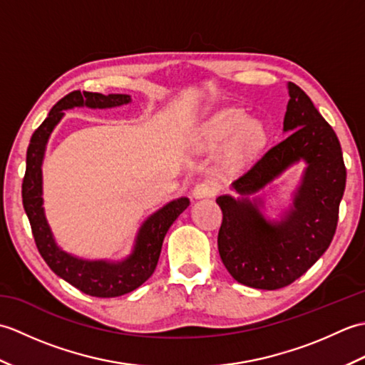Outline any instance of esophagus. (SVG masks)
<instances>
[{
  "label": "esophagus",
  "mask_w": 365,
  "mask_h": 365,
  "mask_svg": "<svg viewBox=\"0 0 365 365\" xmlns=\"http://www.w3.org/2000/svg\"><path fill=\"white\" fill-rule=\"evenodd\" d=\"M216 192H218V185L212 180L199 182L195 187V190H192V195H195V197H197V199L215 196Z\"/></svg>",
  "instance_id": "1"
}]
</instances>
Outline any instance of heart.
<instances>
[{"label": "heart", "instance_id": "1", "mask_svg": "<svg viewBox=\"0 0 365 365\" xmlns=\"http://www.w3.org/2000/svg\"><path fill=\"white\" fill-rule=\"evenodd\" d=\"M247 115L242 110H224L208 120L200 130V143L208 147L218 145L237 133L234 153L243 155L255 149L265 136L259 122H246Z\"/></svg>", "mask_w": 365, "mask_h": 365}]
</instances>
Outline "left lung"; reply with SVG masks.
Masks as SVG:
<instances>
[{
  "label": "left lung",
  "instance_id": "left-lung-1",
  "mask_svg": "<svg viewBox=\"0 0 365 365\" xmlns=\"http://www.w3.org/2000/svg\"><path fill=\"white\" fill-rule=\"evenodd\" d=\"M289 105L281 143L262 155L234 182L242 195H254L273 178L304 160L307 168L281 222H268L260 202L220 196L222 222L218 250L224 267L237 282L260 290L290 285L311 268L334 238L346 169L337 135L294 83H289Z\"/></svg>",
  "mask_w": 365,
  "mask_h": 365
}]
</instances>
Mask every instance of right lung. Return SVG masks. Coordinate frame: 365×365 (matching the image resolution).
<instances>
[{"label":"right lung","instance_id":"1","mask_svg":"<svg viewBox=\"0 0 365 365\" xmlns=\"http://www.w3.org/2000/svg\"><path fill=\"white\" fill-rule=\"evenodd\" d=\"M128 102L130 96L123 94L103 96L98 92L73 91L51 108L48 118L31 136L26 152V170L21 183V197L37 250L46 265L59 277L76 287L80 292L97 298L120 297L144 284L157 268L166 232L178 218V215L190 205L187 197H180L153 213L139 229L133 254L119 263L76 259L61 251L54 243L42 208V160L50 133L64 115L63 110L73 106L113 108Z\"/></svg>","mask_w":365,"mask_h":365}]
</instances>
